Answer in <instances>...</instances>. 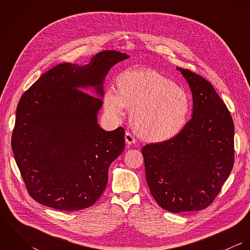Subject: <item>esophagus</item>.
<instances>
[{"instance_id": "esophagus-1", "label": "esophagus", "mask_w": 250, "mask_h": 250, "mask_svg": "<svg viewBox=\"0 0 250 250\" xmlns=\"http://www.w3.org/2000/svg\"><path fill=\"white\" fill-rule=\"evenodd\" d=\"M125 142H126L128 145H131L133 143H137V140L135 139V137L130 132H126V134H125Z\"/></svg>"}]
</instances>
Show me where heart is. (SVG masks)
Masks as SVG:
<instances>
[{"mask_svg": "<svg viewBox=\"0 0 250 250\" xmlns=\"http://www.w3.org/2000/svg\"><path fill=\"white\" fill-rule=\"evenodd\" d=\"M118 90L107 88L104 107L107 114L122 119L126 107L143 140L161 143L176 137L185 128L192 109L189 94L175 82L154 70L123 72L117 80Z\"/></svg>", "mask_w": 250, "mask_h": 250, "instance_id": "b5f03b06", "label": "heart"}]
</instances>
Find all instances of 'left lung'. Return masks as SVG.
<instances>
[{"label":"left lung","mask_w":250,"mask_h":250,"mask_svg":"<svg viewBox=\"0 0 250 250\" xmlns=\"http://www.w3.org/2000/svg\"><path fill=\"white\" fill-rule=\"evenodd\" d=\"M177 69L192 93V117L176 137L142 149L150 192L171 213L210 206L234 165L230 111L207 80L188 69Z\"/></svg>","instance_id":"1"}]
</instances>
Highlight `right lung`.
Returning <instances> with one entry per match:
<instances>
[{
  "mask_svg": "<svg viewBox=\"0 0 250 250\" xmlns=\"http://www.w3.org/2000/svg\"><path fill=\"white\" fill-rule=\"evenodd\" d=\"M128 58L103 51L85 65L58 64L22 95L11 147L28 192L38 203L73 212L102 195L108 167L125 147V131L103 130L97 122L102 99L83 90L93 87L102 98L107 72Z\"/></svg>",
  "mask_w": 250,
  "mask_h": 250,
  "instance_id": "obj_1",
  "label": "right lung"
}]
</instances>
